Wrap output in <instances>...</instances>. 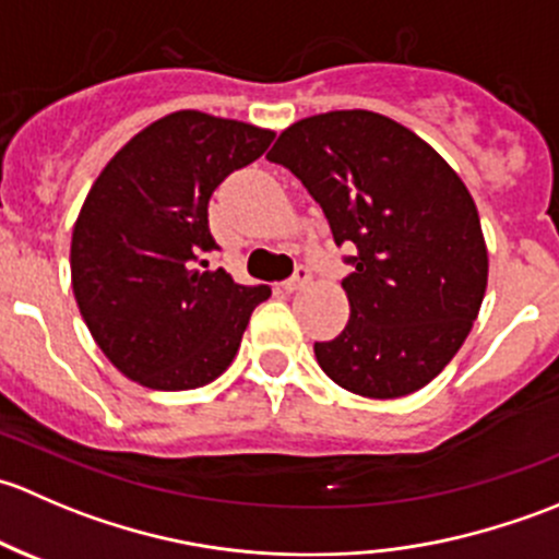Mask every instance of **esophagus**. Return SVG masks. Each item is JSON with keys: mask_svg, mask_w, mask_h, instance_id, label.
Returning <instances> with one entry per match:
<instances>
[{"mask_svg": "<svg viewBox=\"0 0 559 559\" xmlns=\"http://www.w3.org/2000/svg\"><path fill=\"white\" fill-rule=\"evenodd\" d=\"M308 281H311V270H308V267H297V273L292 275L289 281H284V289L286 292H297V289H302V286H306Z\"/></svg>", "mask_w": 559, "mask_h": 559, "instance_id": "1", "label": "esophagus"}]
</instances>
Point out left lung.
<instances>
[{
	"mask_svg": "<svg viewBox=\"0 0 559 559\" xmlns=\"http://www.w3.org/2000/svg\"><path fill=\"white\" fill-rule=\"evenodd\" d=\"M267 159L302 180L337 246H357L346 326L313 346L321 370L370 400L430 384L473 330L489 275L476 202L454 167L373 110L300 118Z\"/></svg>",
	"mask_w": 559,
	"mask_h": 559,
	"instance_id": "left-lung-1",
	"label": "left lung"
}]
</instances>
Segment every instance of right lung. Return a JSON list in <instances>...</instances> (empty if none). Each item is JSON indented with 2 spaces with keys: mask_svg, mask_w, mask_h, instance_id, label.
Here are the masks:
<instances>
[{
  "mask_svg": "<svg viewBox=\"0 0 559 559\" xmlns=\"http://www.w3.org/2000/svg\"><path fill=\"white\" fill-rule=\"evenodd\" d=\"M273 129L175 110L103 167L72 227L75 302L103 354L140 386L180 392L233 365L270 286L235 284L216 251L207 200L273 143Z\"/></svg>",
  "mask_w": 559,
  "mask_h": 559,
  "instance_id": "1",
  "label": "right lung"
}]
</instances>
